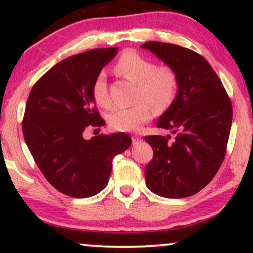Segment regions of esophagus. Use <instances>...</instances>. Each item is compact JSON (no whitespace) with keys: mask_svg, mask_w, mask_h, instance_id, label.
Listing matches in <instances>:
<instances>
[{"mask_svg":"<svg viewBox=\"0 0 253 253\" xmlns=\"http://www.w3.org/2000/svg\"><path fill=\"white\" fill-rule=\"evenodd\" d=\"M132 141H133V144H138L139 141H141V136L132 135Z\"/></svg>","mask_w":253,"mask_h":253,"instance_id":"1","label":"esophagus"}]
</instances>
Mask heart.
Here are the masks:
<instances>
[{"label":"heart","mask_w":253,"mask_h":253,"mask_svg":"<svg viewBox=\"0 0 253 253\" xmlns=\"http://www.w3.org/2000/svg\"><path fill=\"white\" fill-rule=\"evenodd\" d=\"M115 72L136 84L134 102L129 108H120L108 115V125L118 132H134L152 118V109L163 113L175 102L179 90L178 74L171 66H157L155 62L138 52L127 51L115 63ZM92 100L98 107L112 106L103 72L98 74L91 86Z\"/></svg>","instance_id":"1"}]
</instances>
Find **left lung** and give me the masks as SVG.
I'll use <instances>...</instances> for the list:
<instances>
[{
    "label": "left lung",
    "instance_id": "1",
    "mask_svg": "<svg viewBox=\"0 0 253 253\" xmlns=\"http://www.w3.org/2000/svg\"><path fill=\"white\" fill-rule=\"evenodd\" d=\"M178 74L175 102L157 127L171 135H147L153 158L145 168L147 188L159 196L182 199L199 193L221 167L233 109L221 81L201 54L175 43L141 45Z\"/></svg>",
    "mask_w": 253,
    "mask_h": 253
}]
</instances>
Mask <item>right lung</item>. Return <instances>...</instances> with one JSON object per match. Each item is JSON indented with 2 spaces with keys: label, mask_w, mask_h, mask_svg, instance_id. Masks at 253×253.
<instances>
[{
  "label": "right lung",
  "mask_w": 253,
  "mask_h": 253,
  "mask_svg": "<svg viewBox=\"0 0 253 253\" xmlns=\"http://www.w3.org/2000/svg\"><path fill=\"white\" fill-rule=\"evenodd\" d=\"M117 52L118 47L94 48L62 60L37 81L26 103V144L45 178L68 196L85 199L100 193L114 157L132 143L123 132L83 138L88 127L106 125L91 86Z\"/></svg>",
  "instance_id": "1"
}]
</instances>
